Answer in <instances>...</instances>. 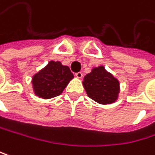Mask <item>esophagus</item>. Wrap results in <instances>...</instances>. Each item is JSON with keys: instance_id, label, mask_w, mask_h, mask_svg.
<instances>
[{"instance_id": "esophagus-1", "label": "esophagus", "mask_w": 155, "mask_h": 155, "mask_svg": "<svg viewBox=\"0 0 155 155\" xmlns=\"http://www.w3.org/2000/svg\"><path fill=\"white\" fill-rule=\"evenodd\" d=\"M75 76L77 77V78L81 79L82 77H83V72H81V71H78V72H76V73H75Z\"/></svg>"}]
</instances>
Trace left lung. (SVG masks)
Here are the masks:
<instances>
[{"label":"left lung","mask_w":155,"mask_h":155,"mask_svg":"<svg viewBox=\"0 0 155 155\" xmlns=\"http://www.w3.org/2000/svg\"><path fill=\"white\" fill-rule=\"evenodd\" d=\"M84 89L88 96L101 104L114 103L119 94V82L104 66L94 68L84 77Z\"/></svg>","instance_id":"left-lung-1"}]
</instances>
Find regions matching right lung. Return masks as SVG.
I'll return each mask as SVG.
<instances>
[{"label":"right lung","instance_id":"1","mask_svg":"<svg viewBox=\"0 0 155 155\" xmlns=\"http://www.w3.org/2000/svg\"><path fill=\"white\" fill-rule=\"evenodd\" d=\"M73 74L68 66H63L60 61H51L46 67L41 69L32 78L33 90L37 96L50 99L60 95Z\"/></svg>","mask_w":155,"mask_h":155}]
</instances>
